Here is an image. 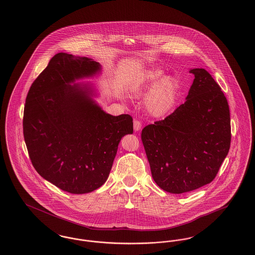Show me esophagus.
Returning <instances> with one entry per match:
<instances>
[{"label":"esophagus","mask_w":255,"mask_h":255,"mask_svg":"<svg viewBox=\"0 0 255 255\" xmlns=\"http://www.w3.org/2000/svg\"><path fill=\"white\" fill-rule=\"evenodd\" d=\"M141 127H142L141 122H139V121H134L133 122V129H134V131H139L141 129Z\"/></svg>","instance_id":"34e87169"}]
</instances>
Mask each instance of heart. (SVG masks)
I'll return each instance as SVG.
<instances>
[{
  "mask_svg": "<svg viewBox=\"0 0 255 255\" xmlns=\"http://www.w3.org/2000/svg\"><path fill=\"white\" fill-rule=\"evenodd\" d=\"M163 75L159 68H150L142 72L135 82L133 93L135 96H144L153 83ZM177 91L176 81L171 76H165L153 85L146 99V106L153 116L160 117L172 107Z\"/></svg>",
  "mask_w": 255,
  "mask_h": 255,
  "instance_id": "obj_1",
  "label": "heart"
}]
</instances>
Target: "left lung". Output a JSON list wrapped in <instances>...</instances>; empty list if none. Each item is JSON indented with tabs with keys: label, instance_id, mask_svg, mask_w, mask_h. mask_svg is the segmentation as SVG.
I'll list each match as a JSON object with an SVG mask.
<instances>
[{
	"label": "left lung",
	"instance_id": "obj_1",
	"mask_svg": "<svg viewBox=\"0 0 255 255\" xmlns=\"http://www.w3.org/2000/svg\"><path fill=\"white\" fill-rule=\"evenodd\" d=\"M190 73L194 80L186 102L141 132L153 180L171 194L211 183L231 146L230 109L224 93L203 68Z\"/></svg>",
	"mask_w": 255,
	"mask_h": 255
}]
</instances>
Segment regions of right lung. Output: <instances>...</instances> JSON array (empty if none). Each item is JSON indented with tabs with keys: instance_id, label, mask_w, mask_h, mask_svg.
Returning <instances> with one entry per match:
<instances>
[{
	"instance_id": "right-lung-1",
	"label": "right lung",
	"mask_w": 255,
	"mask_h": 255,
	"mask_svg": "<svg viewBox=\"0 0 255 255\" xmlns=\"http://www.w3.org/2000/svg\"><path fill=\"white\" fill-rule=\"evenodd\" d=\"M101 71L99 62L58 53L31 85L23 136L38 173L62 191L86 194L107 180L119 143L132 133L130 115L111 116L91 99L90 87L70 83Z\"/></svg>"
}]
</instances>
